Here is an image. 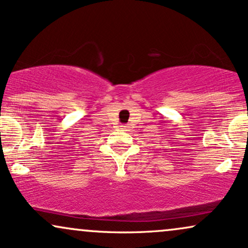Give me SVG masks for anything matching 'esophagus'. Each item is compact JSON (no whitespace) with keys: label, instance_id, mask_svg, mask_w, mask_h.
<instances>
[{"label":"esophagus","instance_id":"34e87169","mask_svg":"<svg viewBox=\"0 0 248 248\" xmlns=\"http://www.w3.org/2000/svg\"><path fill=\"white\" fill-rule=\"evenodd\" d=\"M122 128H127V126H122Z\"/></svg>","mask_w":248,"mask_h":248}]
</instances>
